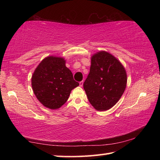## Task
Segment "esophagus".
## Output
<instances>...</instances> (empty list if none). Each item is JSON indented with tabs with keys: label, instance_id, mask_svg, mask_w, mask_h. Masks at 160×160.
<instances>
[{
	"label": "esophagus",
	"instance_id": "obj_1",
	"mask_svg": "<svg viewBox=\"0 0 160 160\" xmlns=\"http://www.w3.org/2000/svg\"><path fill=\"white\" fill-rule=\"evenodd\" d=\"M79 84H80V87H82L83 86V81H81V82H79Z\"/></svg>",
	"mask_w": 160,
	"mask_h": 160
}]
</instances>
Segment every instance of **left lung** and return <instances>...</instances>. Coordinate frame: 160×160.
<instances>
[{
    "label": "left lung",
    "mask_w": 160,
    "mask_h": 160,
    "mask_svg": "<svg viewBox=\"0 0 160 160\" xmlns=\"http://www.w3.org/2000/svg\"><path fill=\"white\" fill-rule=\"evenodd\" d=\"M89 73L83 87L89 102L97 111L110 109L120 99L127 87L125 68L105 51L93 54Z\"/></svg>",
    "instance_id": "1"
}]
</instances>
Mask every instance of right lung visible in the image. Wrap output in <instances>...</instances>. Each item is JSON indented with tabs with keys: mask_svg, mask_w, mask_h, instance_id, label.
I'll list each match as a JSON object with an SVG mask.
<instances>
[{
	"mask_svg": "<svg viewBox=\"0 0 160 160\" xmlns=\"http://www.w3.org/2000/svg\"><path fill=\"white\" fill-rule=\"evenodd\" d=\"M65 63L66 60L62 57H46L32 76V87L36 97L43 106L50 109L62 107L71 90L79 86Z\"/></svg>",
	"mask_w": 160,
	"mask_h": 160,
	"instance_id": "1",
	"label": "right lung"
}]
</instances>
